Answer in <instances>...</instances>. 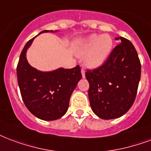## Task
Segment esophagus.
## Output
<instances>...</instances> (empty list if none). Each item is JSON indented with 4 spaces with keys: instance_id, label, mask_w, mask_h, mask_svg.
<instances>
[{
    "instance_id": "1",
    "label": "esophagus",
    "mask_w": 151,
    "mask_h": 151,
    "mask_svg": "<svg viewBox=\"0 0 151 151\" xmlns=\"http://www.w3.org/2000/svg\"><path fill=\"white\" fill-rule=\"evenodd\" d=\"M81 75H82V78H85V77H86V71L84 70L83 69H81Z\"/></svg>"
}]
</instances>
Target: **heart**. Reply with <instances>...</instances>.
<instances>
[{"label": "heart", "instance_id": "obj_1", "mask_svg": "<svg viewBox=\"0 0 151 151\" xmlns=\"http://www.w3.org/2000/svg\"><path fill=\"white\" fill-rule=\"evenodd\" d=\"M113 47V40L107 34L93 35L81 41L74 49L78 57L84 58V64L89 69H97L106 63Z\"/></svg>", "mask_w": 151, "mask_h": 151}]
</instances>
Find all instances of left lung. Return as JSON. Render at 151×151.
I'll return each mask as SVG.
<instances>
[{
	"instance_id": "1",
	"label": "left lung",
	"mask_w": 151,
	"mask_h": 151,
	"mask_svg": "<svg viewBox=\"0 0 151 151\" xmlns=\"http://www.w3.org/2000/svg\"><path fill=\"white\" fill-rule=\"evenodd\" d=\"M115 40L120 43L106 63L86 73L91 109L103 119L119 118L131 109L141 77V64L133 44L121 36Z\"/></svg>"
}]
</instances>
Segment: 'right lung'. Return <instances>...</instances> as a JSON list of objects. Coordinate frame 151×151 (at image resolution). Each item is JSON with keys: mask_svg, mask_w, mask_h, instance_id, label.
Segmentation results:
<instances>
[{"mask_svg": "<svg viewBox=\"0 0 151 151\" xmlns=\"http://www.w3.org/2000/svg\"><path fill=\"white\" fill-rule=\"evenodd\" d=\"M57 32L44 30L39 35ZM35 37L25 44L20 54L17 81L23 101L31 113L40 119L51 121L66 113L71 95L82 76L79 65L52 71H41L32 66L27 62V51Z\"/></svg>", "mask_w": 151, "mask_h": 151, "instance_id": "right-lung-1", "label": "right lung"}]
</instances>
